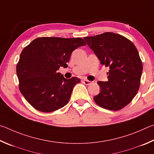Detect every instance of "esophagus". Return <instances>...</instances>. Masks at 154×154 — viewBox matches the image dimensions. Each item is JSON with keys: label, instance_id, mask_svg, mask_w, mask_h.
Returning <instances> with one entry per match:
<instances>
[{"label": "esophagus", "instance_id": "34e87169", "mask_svg": "<svg viewBox=\"0 0 154 154\" xmlns=\"http://www.w3.org/2000/svg\"><path fill=\"white\" fill-rule=\"evenodd\" d=\"M82 82L84 83L85 85H90L91 83H92L91 81H89V80H83Z\"/></svg>", "mask_w": 154, "mask_h": 154}]
</instances>
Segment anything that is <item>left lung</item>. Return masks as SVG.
I'll use <instances>...</instances> for the list:
<instances>
[{
	"label": "left lung",
	"instance_id": "obj_1",
	"mask_svg": "<svg viewBox=\"0 0 154 154\" xmlns=\"http://www.w3.org/2000/svg\"><path fill=\"white\" fill-rule=\"evenodd\" d=\"M85 40L102 65L109 68L108 81H99L101 91L94 101L103 108L121 109L137 95L143 64L139 52L131 40L122 35L105 32Z\"/></svg>",
	"mask_w": 154,
	"mask_h": 154
}]
</instances>
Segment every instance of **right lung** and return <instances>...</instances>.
<instances>
[{"mask_svg": "<svg viewBox=\"0 0 154 154\" xmlns=\"http://www.w3.org/2000/svg\"><path fill=\"white\" fill-rule=\"evenodd\" d=\"M86 45L81 38L41 37L23 48L17 64L19 88L24 98L38 111L51 112L68 103L80 79H66L58 72L66 67L72 53Z\"/></svg>", "mask_w": 154, "mask_h": 154, "instance_id": "1", "label": "right lung"}]
</instances>
